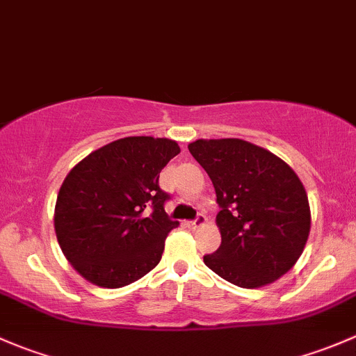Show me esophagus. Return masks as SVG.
<instances>
[{
	"label": "esophagus",
	"instance_id": "34e87169",
	"mask_svg": "<svg viewBox=\"0 0 356 356\" xmlns=\"http://www.w3.org/2000/svg\"><path fill=\"white\" fill-rule=\"evenodd\" d=\"M205 222H207V218H205L202 212H199V214L195 216V219H193V221H188V226H190V228H199V226L205 225Z\"/></svg>",
	"mask_w": 356,
	"mask_h": 356
}]
</instances>
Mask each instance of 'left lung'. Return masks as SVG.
<instances>
[{
  "label": "left lung",
  "mask_w": 356,
  "mask_h": 356,
  "mask_svg": "<svg viewBox=\"0 0 356 356\" xmlns=\"http://www.w3.org/2000/svg\"><path fill=\"white\" fill-rule=\"evenodd\" d=\"M188 151L207 171L221 207V247L204 255L205 266L240 288L266 286L286 274L310 233L309 199L295 171L240 138H200Z\"/></svg>",
  "instance_id": "1"
}]
</instances>
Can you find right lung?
Masks as SVG:
<instances>
[{
	"label": "right lung",
	"instance_id": "right-lung-1",
	"mask_svg": "<svg viewBox=\"0 0 356 356\" xmlns=\"http://www.w3.org/2000/svg\"><path fill=\"white\" fill-rule=\"evenodd\" d=\"M177 154L175 140L124 137L83 157L67 175L54 209L65 257L101 288H122L159 264L168 233L170 193L159 173Z\"/></svg>",
	"mask_w": 356,
	"mask_h": 356
}]
</instances>
